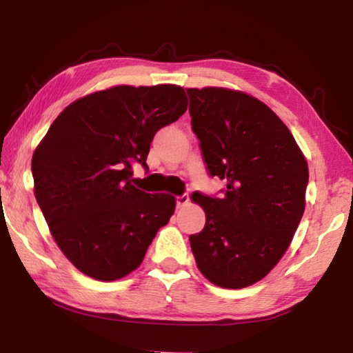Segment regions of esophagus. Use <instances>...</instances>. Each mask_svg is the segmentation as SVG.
I'll return each instance as SVG.
<instances>
[{"instance_id": "esophagus-1", "label": "esophagus", "mask_w": 353, "mask_h": 353, "mask_svg": "<svg viewBox=\"0 0 353 353\" xmlns=\"http://www.w3.org/2000/svg\"><path fill=\"white\" fill-rule=\"evenodd\" d=\"M176 201H177V207H183V205H187L188 202H190V196H188V194L177 196Z\"/></svg>"}]
</instances>
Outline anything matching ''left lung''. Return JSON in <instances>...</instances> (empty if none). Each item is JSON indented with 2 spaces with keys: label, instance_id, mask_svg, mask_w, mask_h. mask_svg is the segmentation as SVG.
I'll use <instances>...</instances> for the list:
<instances>
[{
  "label": "left lung",
  "instance_id": "8db88e82",
  "mask_svg": "<svg viewBox=\"0 0 353 353\" xmlns=\"http://www.w3.org/2000/svg\"><path fill=\"white\" fill-rule=\"evenodd\" d=\"M191 128L223 198L199 193L202 232L190 235L196 265L221 288H246L282 259L305 210L307 159L270 107L224 87L187 88Z\"/></svg>",
  "mask_w": 353,
  "mask_h": 353
}]
</instances>
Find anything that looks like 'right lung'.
I'll return each instance as SVG.
<instances>
[{
  "mask_svg": "<svg viewBox=\"0 0 353 353\" xmlns=\"http://www.w3.org/2000/svg\"><path fill=\"white\" fill-rule=\"evenodd\" d=\"M187 105L174 83L115 85L65 107L35 148V199L59 249L82 274L101 282L126 277L168 224L176 198L137 188L132 166H148L155 132Z\"/></svg>",
  "mask_w": 353,
  "mask_h": 353,
  "instance_id": "1",
  "label": "right lung"
}]
</instances>
